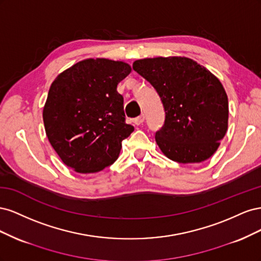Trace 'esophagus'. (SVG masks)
I'll use <instances>...</instances> for the list:
<instances>
[{
  "label": "esophagus",
  "instance_id": "1",
  "mask_svg": "<svg viewBox=\"0 0 261 261\" xmlns=\"http://www.w3.org/2000/svg\"><path fill=\"white\" fill-rule=\"evenodd\" d=\"M144 122H145V115L144 114L137 116L135 120H134V123H135L136 125H141Z\"/></svg>",
  "mask_w": 261,
  "mask_h": 261
}]
</instances>
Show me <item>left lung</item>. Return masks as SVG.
Listing matches in <instances>:
<instances>
[{
  "label": "left lung",
  "mask_w": 261,
  "mask_h": 261,
  "mask_svg": "<svg viewBox=\"0 0 261 261\" xmlns=\"http://www.w3.org/2000/svg\"><path fill=\"white\" fill-rule=\"evenodd\" d=\"M133 68L163 103L164 125L155 133L162 153L179 163L209 159L227 130L228 101L219 78L185 57L141 59Z\"/></svg>",
  "instance_id": "obj_1"
}]
</instances>
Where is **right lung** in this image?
Masks as SVG:
<instances>
[{
  "mask_svg": "<svg viewBox=\"0 0 261 261\" xmlns=\"http://www.w3.org/2000/svg\"><path fill=\"white\" fill-rule=\"evenodd\" d=\"M132 72L123 61L86 59L63 70L51 84L43 107L45 134L60 159L75 172L96 173L116 161L125 123L117 84Z\"/></svg>",
  "mask_w": 261,
  "mask_h": 261,
  "instance_id": "add662e5",
  "label": "right lung"
}]
</instances>
